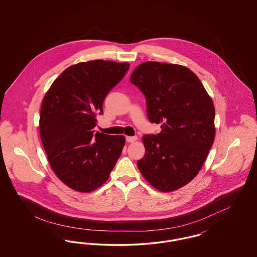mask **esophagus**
Masks as SVG:
<instances>
[{"mask_svg":"<svg viewBox=\"0 0 257 257\" xmlns=\"http://www.w3.org/2000/svg\"><path fill=\"white\" fill-rule=\"evenodd\" d=\"M137 139L138 138L136 136H134V137H126V142L127 143H134L137 141Z\"/></svg>","mask_w":257,"mask_h":257,"instance_id":"34e87169","label":"esophagus"}]
</instances>
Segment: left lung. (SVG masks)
Wrapping results in <instances>:
<instances>
[{
	"label": "left lung",
	"mask_w": 257,
	"mask_h": 257,
	"mask_svg": "<svg viewBox=\"0 0 257 257\" xmlns=\"http://www.w3.org/2000/svg\"><path fill=\"white\" fill-rule=\"evenodd\" d=\"M130 82L146 96L149 120L162 124L159 134L143 137L138 168L157 190L175 191L196 177L214 143L213 101L196 74L178 64L146 61Z\"/></svg>",
	"instance_id": "1"
}]
</instances>
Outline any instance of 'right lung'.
Here are the masks:
<instances>
[{"instance_id": "obj_1", "label": "right lung", "mask_w": 257, "mask_h": 257, "mask_svg": "<svg viewBox=\"0 0 257 257\" xmlns=\"http://www.w3.org/2000/svg\"><path fill=\"white\" fill-rule=\"evenodd\" d=\"M129 63L79 62L54 81L43 98L39 133L51 168L75 191L89 193L110 177L125 138L96 132V115L113 86L129 70Z\"/></svg>"}]
</instances>
